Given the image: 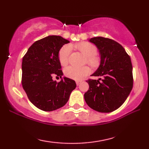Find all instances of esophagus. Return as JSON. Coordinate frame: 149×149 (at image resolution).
<instances>
[{
  "instance_id": "esophagus-1",
  "label": "esophagus",
  "mask_w": 149,
  "mask_h": 149,
  "mask_svg": "<svg viewBox=\"0 0 149 149\" xmlns=\"http://www.w3.org/2000/svg\"><path fill=\"white\" fill-rule=\"evenodd\" d=\"M76 84H77V85H79L81 83V81H76Z\"/></svg>"
}]
</instances>
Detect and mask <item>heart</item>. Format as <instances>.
Instances as JSON below:
<instances>
[{
	"instance_id": "b5f03b06",
	"label": "heart",
	"mask_w": 149,
	"mask_h": 149,
	"mask_svg": "<svg viewBox=\"0 0 149 149\" xmlns=\"http://www.w3.org/2000/svg\"><path fill=\"white\" fill-rule=\"evenodd\" d=\"M73 47L87 57V63L91 66L95 68L99 65L100 59L96 55L97 49L94 45L89 42L84 41L75 44L73 45ZM71 52L72 47L69 45H64L60 49L58 52V60L60 64L63 66L66 65L68 63ZM64 72L65 75L70 79L75 81H80L89 74L90 69L87 66L81 68L69 66L65 68Z\"/></svg>"
}]
</instances>
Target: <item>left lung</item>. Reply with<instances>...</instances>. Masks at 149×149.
<instances>
[{"mask_svg":"<svg viewBox=\"0 0 149 149\" xmlns=\"http://www.w3.org/2000/svg\"><path fill=\"white\" fill-rule=\"evenodd\" d=\"M100 55V64L93 76L98 80L86 81L89 89L84 94L87 105L99 112L118 109L125 101L133 88V67L129 55L122 45L114 40L96 37L89 39Z\"/></svg>","mask_w":149,"mask_h":149,"instance_id":"8db88e82","label":"left lung"}]
</instances>
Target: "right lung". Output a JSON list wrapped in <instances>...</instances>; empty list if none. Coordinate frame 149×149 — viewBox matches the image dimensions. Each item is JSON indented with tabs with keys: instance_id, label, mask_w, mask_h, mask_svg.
<instances>
[{
	"instance_id": "obj_1",
	"label": "right lung",
	"mask_w": 149,
	"mask_h": 149,
	"mask_svg": "<svg viewBox=\"0 0 149 149\" xmlns=\"http://www.w3.org/2000/svg\"><path fill=\"white\" fill-rule=\"evenodd\" d=\"M68 40L49 35L35 41L22 60V87L33 104L47 112L64 106L76 87L75 81L64 77L60 82L54 76L62 77L63 72L58 52Z\"/></svg>"
}]
</instances>
